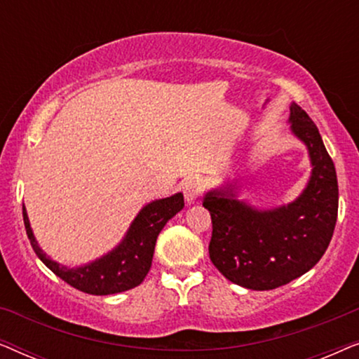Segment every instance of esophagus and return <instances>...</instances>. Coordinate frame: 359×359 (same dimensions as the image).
Listing matches in <instances>:
<instances>
[{
  "label": "esophagus",
  "instance_id": "esophagus-1",
  "mask_svg": "<svg viewBox=\"0 0 359 359\" xmlns=\"http://www.w3.org/2000/svg\"><path fill=\"white\" fill-rule=\"evenodd\" d=\"M184 199L188 204H194L198 198L203 193V181L199 178H189L188 181L184 183Z\"/></svg>",
  "mask_w": 359,
  "mask_h": 359
}]
</instances>
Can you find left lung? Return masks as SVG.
Here are the masks:
<instances>
[{
	"label": "left lung",
	"mask_w": 359,
	"mask_h": 359,
	"mask_svg": "<svg viewBox=\"0 0 359 359\" xmlns=\"http://www.w3.org/2000/svg\"><path fill=\"white\" fill-rule=\"evenodd\" d=\"M291 132L307 147L312 171L292 203L258 209L238 199L237 181L204 194L212 219L209 257L229 281L269 291L312 269L330 243L338 214L335 165L317 126L296 102L289 106Z\"/></svg>",
	"instance_id": "left-lung-1"
}]
</instances>
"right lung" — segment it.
<instances>
[{
    "instance_id": "add662e5",
    "label": "right lung",
    "mask_w": 359,
    "mask_h": 359,
    "mask_svg": "<svg viewBox=\"0 0 359 359\" xmlns=\"http://www.w3.org/2000/svg\"><path fill=\"white\" fill-rule=\"evenodd\" d=\"M184 208L183 193H176L170 198L151 201L132 220L129 230L116 248L96 258L95 262L76 268H68L65 264L53 262L39 247L36 237L29 224L26 208L22 205V217L26 225V233L34 252L41 262L55 273L58 278L70 284L78 291L93 294V296H109L129 291L144 281L150 271L154 258L156 237L171 217H175Z\"/></svg>"
}]
</instances>
